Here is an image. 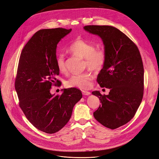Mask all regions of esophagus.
Masks as SVG:
<instances>
[{
	"label": "esophagus",
	"mask_w": 159,
	"mask_h": 159,
	"mask_svg": "<svg viewBox=\"0 0 159 159\" xmlns=\"http://www.w3.org/2000/svg\"><path fill=\"white\" fill-rule=\"evenodd\" d=\"M82 94L84 95V96H89V95L91 94V93H90V92H88V91H82Z\"/></svg>",
	"instance_id": "obj_1"
}]
</instances>
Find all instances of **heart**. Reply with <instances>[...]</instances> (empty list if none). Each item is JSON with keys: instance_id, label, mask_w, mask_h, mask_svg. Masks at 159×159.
<instances>
[{"instance_id": "b5f03b06", "label": "heart", "mask_w": 159, "mask_h": 159, "mask_svg": "<svg viewBox=\"0 0 159 159\" xmlns=\"http://www.w3.org/2000/svg\"><path fill=\"white\" fill-rule=\"evenodd\" d=\"M68 52L74 56L84 57V68H89L94 71L102 69L107 59L105 51L102 48H95V46L87 41L81 39L74 40L67 49ZM56 65L61 74L66 71L65 56L60 54L56 58ZM93 75L91 71H85L80 74L73 75L65 82L68 88H76L81 89H89L91 85Z\"/></svg>"}]
</instances>
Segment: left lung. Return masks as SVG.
Masks as SVG:
<instances>
[{
	"label": "left lung",
	"mask_w": 159,
	"mask_h": 159,
	"mask_svg": "<svg viewBox=\"0 0 159 159\" xmlns=\"http://www.w3.org/2000/svg\"><path fill=\"white\" fill-rule=\"evenodd\" d=\"M84 29L102 39L107 54L106 62L97 77L102 88L110 89L108 95L92 93L102 105L93 113L100 124L111 129L131 120L143 96L144 68L139 49L117 28L88 25Z\"/></svg>",
	"instance_id": "1"
}]
</instances>
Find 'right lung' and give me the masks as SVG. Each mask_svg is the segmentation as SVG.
<instances>
[{
	"instance_id": "add662e5",
	"label": "right lung",
	"mask_w": 159,
	"mask_h": 159,
	"mask_svg": "<svg viewBox=\"0 0 159 159\" xmlns=\"http://www.w3.org/2000/svg\"><path fill=\"white\" fill-rule=\"evenodd\" d=\"M71 29L62 28L37 32L25 46L19 60L15 81L20 107L27 119L40 131L53 134L69 121L74 107L82 98L77 88L64 89L61 95L51 93L59 85L56 65L59 42Z\"/></svg>"
}]
</instances>
